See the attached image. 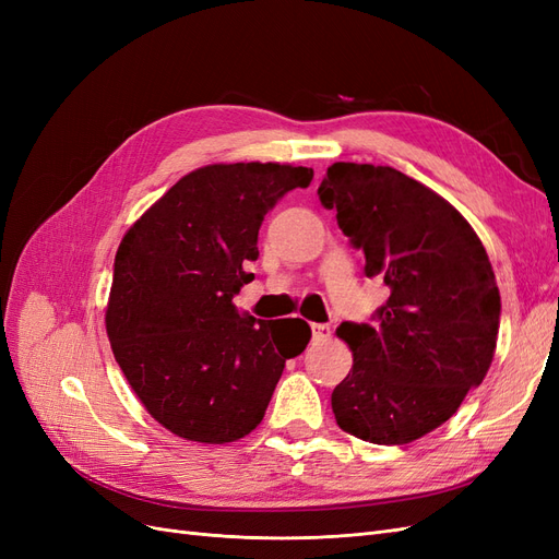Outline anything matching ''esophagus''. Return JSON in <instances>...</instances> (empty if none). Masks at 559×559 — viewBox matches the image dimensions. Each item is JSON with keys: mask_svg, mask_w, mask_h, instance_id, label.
<instances>
[{"mask_svg": "<svg viewBox=\"0 0 559 559\" xmlns=\"http://www.w3.org/2000/svg\"><path fill=\"white\" fill-rule=\"evenodd\" d=\"M331 335V329L329 324H312V341H326V337Z\"/></svg>", "mask_w": 559, "mask_h": 559, "instance_id": "esophagus-1", "label": "esophagus"}]
</instances>
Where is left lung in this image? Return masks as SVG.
Masks as SVG:
<instances>
[{
    "label": "left lung",
    "instance_id": "obj_1",
    "mask_svg": "<svg viewBox=\"0 0 559 559\" xmlns=\"http://www.w3.org/2000/svg\"><path fill=\"white\" fill-rule=\"evenodd\" d=\"M317 195L364 251L366 277L389 289L373 324L337 329L354 354L331 396L337 427L378 445L417 441L456 413L492 364L495 270L466 218L394 167L333 163Z\"/></svg>",
    "mask_w": 559,
    "mask_h": 559
}]
</instances>
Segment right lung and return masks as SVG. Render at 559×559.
Masks as SVG:
<instances>
[{
    "label": "right lung",
    "instance_id": "obj_1",
    "mask_svg": "<svg viewBox=\"0 0 559 559\" xmlns=\"http://www.w3.org/2000/svg\"><path fill=\"white\" fill-rule=\"evenodd\" d=\"M310 167L207 165L181 177L118 245L107 335L148 415L186 441L233 443L261 425L286 359L310 343L302 319L263 321L233 296L253 280L259 228Z\"/></svg>",
    "mask_w": 559,
    "mask_h": 559
}]
</instances>
